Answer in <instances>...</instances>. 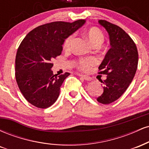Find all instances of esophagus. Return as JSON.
Returning <instances> with one entry per match:
<instances>
[{
    "label": "esophagus",
    "instance_id": "34e87169",
    "mask_svg": "<svg viewBox=\"0 0 149 149\" xmlns=\"http://www.w3.org/2000/svg\"><path fill=\"white\" fill-rule=\"evenodd\" d=\"M78 76L80 77V78H81V79L85 80H88V81H90V80H91V79H92L90 77H88V76H83V75L79 74Z\"/></svg>",
    "mask_w": 149,
    "mask_h": 149
}]
</instances>
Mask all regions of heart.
I'll list each match as a JSON object with an SVG mask.
<instances>
[{"instance_id": "heart-1", "label": "heart", "mask_w": 149, "mask_h": 149, "mask_svg": "<svg viewBox=\"0 0 149 149\" xmlns=\"http://www.w3.org/2000/svg\"><path fill=\"white\" fill-rule=\"evenodd\" d=\"M86 36L88 37V40L91 42L92 45L99 44L101 45L104 40V36L102 31L100 29L97 27H92L89 29L86 33ZM74 39V35L69 36L66 38L64 42V47L65 49H68L71 47V44ZM97 64V59L94 57H86V58H80L78 59L76 61H75L74 65L76 66L77 69H78L80 71H89L90 69Z\"/></svg>"}]
</instances>
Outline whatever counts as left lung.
Segmentation results:
<instances>
[{
  "label": "left lung",
  "instance_id": "1",
  "mask_svg": "<svg viewBox=\"0 0 149 149\" xmlns=\"http://www.w3.org/2000/svg\"><path fill=\"white\" fill-rule=\"evenodd\" d=\"M109 35L111 48L99 66L100 74L107 75L104 92L97 99L101 104L115 102L125 92L136 73L138 51L134 42L118 26L106 20H99Z\"/></svg>",
  "mask_w": 149,
  "mask_h": 149
}]
</instances>
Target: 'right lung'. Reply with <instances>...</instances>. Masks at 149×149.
<instances>
[{
	"instance_id": "1",
	"label": "right lung",
	"mask_w": 149,
	"mask_h": 149,
	"mask_svg": "<svg viewBox=\"0 0 149 149\" xmlns=\"http://www.w3.org/2000/svg\"><path fill=\"white\" fill-rule=\"evenodd\" d=\"M85 22H50L31 31L23 39L16 54L15 78L23 96L32 105L47 109L57 101L70 73L53 74L52 60L61 54L65 39Z\"/></svg>"
}]
</instances>
